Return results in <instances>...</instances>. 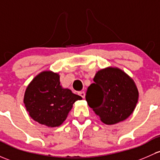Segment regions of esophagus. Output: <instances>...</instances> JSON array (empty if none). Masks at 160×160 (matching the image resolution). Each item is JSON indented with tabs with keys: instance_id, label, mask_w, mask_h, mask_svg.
Segmentation results:
<instances>
[{
	"instance_id": "obj_1",
	"label": "esophagus",
	"mask_w": 160,
	"mask_h": 160,
	"mask_svg": "<svg viewBox=\"0 0 160 160\" xmlns=\"http://www.w3.org/2000/svg\"><path fill=\"white\" fill-rule=\"evenodd\" d=\"M79 95H80V97H82V98H84V97H85V93H84V91H80V92H79Z\"/></svg>"
}]
</instances>
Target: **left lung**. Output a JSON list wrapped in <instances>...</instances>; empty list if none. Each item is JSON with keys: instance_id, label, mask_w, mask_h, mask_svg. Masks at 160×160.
I'll use <instances>...</instances> for the list:
<instances>
[{"instance_id": "obj_1", "label": "left lung", "mask_w": 160, "mask_h": 160, "mask_svg": "<svg viewBox=\"0 0 160 160\" xmlns=\"http://www.w3.org/2000/svg\"><path fill=\"white\" fill-rule=\"evenodd\" d=\"M93 81L86 100L102 122L112 125L128 118L139 98L132 79L117 67H107L96 73Z\"/></svg>"}]
</instances>
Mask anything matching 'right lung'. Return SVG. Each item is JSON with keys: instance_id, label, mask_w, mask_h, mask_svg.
Masks as SVG:
<instances>
[{"instance_id": "right-lung-1", "label": "right lung", "mask_w": 160, "mask_h": 160, "mask_svg": "<svg viewBox=\"0 0 160 160\" xmlns=\"http://www.w3.org/2000/svg\"><path fill=\"white\" fill-rule=\"evenodd\" d=\"M82 97L60 86V76L43 71L33 79L26 89L23 102L30 117L49 127L61 125L73 104Z\"/></svg>"}]
</instances>
